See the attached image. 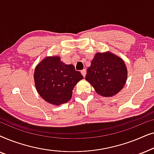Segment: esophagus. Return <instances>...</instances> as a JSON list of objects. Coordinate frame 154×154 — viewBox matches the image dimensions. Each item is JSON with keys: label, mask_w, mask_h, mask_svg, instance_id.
Segmentation results:
<instances>
[{"label": "esophagus", "mask_w": 154, "mask_h": 154, "mask_svg": "<svg viewBox=\"0 0 154 154\" xmlns=\"http://www.w3.org/2000/svg\"><path fill=\"white\" fill-rule=\"evenodd\" d=\"M81 74L83 75V77L85 76V75H86V70H85V69H83V70L81 71Z\"/></svg>", "instance_id": "1"}]
</instances>
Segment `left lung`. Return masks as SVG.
<instances>
[{
  "instance_id": "obj_1",
  "label": "left lung",
  "mask_w": 154,
  "mask_h": 154,
  "mask_svg": "<svg viewBox=\"0 0 154 154\" xmlns=\"http://www.w3.org/2000/svg\"><path fill=\"white\" fill-rule=\"evenodd\" d=\"M128 79L127 66L123 59L112 52H97L87 69L85 80L97 93L113 97L123 89Z\"/></svg>"
}]
</instances>
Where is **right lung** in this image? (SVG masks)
Segmentation results:
<instances>
[{"label":"right lung","mask_w":154,"mask_h":154,"mask_svg":"<svg viewBox=\"0 0 154 154\" xmlns=\"http://www.w3.org/2000/svg\"><path fill=\"white\" fill-rule=\"evenodd\" d=\"M35 89L50 104L59 106L71 100L75 85L83 79L72 64H66L59 56L43 59L34 70Z\"/></svg>","instance_id":"add662e5"}]
</instances>
